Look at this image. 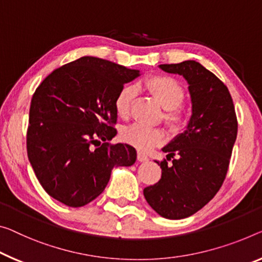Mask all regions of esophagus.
I'll list each match as a JSON object with an SVG mask.
<instances>
[{
    "instance_id": "34e87169",
    "label": "esophagus",
    "mask_w": 262,
    "mask_h": 262,
    "mask_svg": "<svg viewBox=\"0 0 262 262\" xmlns=\"http://www.w3.org/2000/svg\"><path fill=\"white\" fill-rule=\"evenodd\" d=\"M137 158H138L139 162H146L148 160V157L144 154V152H138V155H137Z\"/></svg>"
}]
</instances>
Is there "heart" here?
I'll return each instance as SVG.
<instances>
[{
  "label": "heart",
  "mask_w": 262,
  "mask_h": 262,
  "mask_svg": "<svg viewBox=\"0 0 262 262\" xmlns=\"http://www.w3.org/2000/svg\"><path fill=\"white\" fill-rule=\"evenodd\" d=\"M144 88L152 95L163 108V118L172 130H176L183 123L184 114L180 104L185 99V89L178 80L168 76H156L144 82ZM134 86H124L115 99V110L120 118L125 119L130 114L132 100L135 98ZM120 137L124 142L142 151L151 150L164 140V132L159 127H147L142 124H132L123 128Z\"/></svg>",
  "instance_id": "1"
}]
</instances>
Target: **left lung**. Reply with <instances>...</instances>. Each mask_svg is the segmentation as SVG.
<instances>
[{"instance_id": "1", "label": "left lung", "mask_w": 262, "mask_h": 262, "mask_svg": "<svg viewBox=\"0 0 262 262\" xmlns=\"http://www.w3.org/2000/svg\"><path fill=\"white\" fill-rule=\"evenodd\" d=\"M159 68L187 80L192 116L186 130L163 147L166 159L156 162L162 167V178L144 188V196L163 218L184 219L203 208L220 190L238 120L227 86L200 63L185 61ZM171 159L172 164H168Z\"/></svg>"}]
</instances>
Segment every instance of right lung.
<instances>
[{
    "label": "right lung",
    "mask_w": 262,
    "mask_h": 262,
    "mask_svg": "<svg viewBox=\"0 0 262 262\" xmlns=\"http://www.w3.org/2000/svg\"><path fill=\"white\" fill-rule=\"evenodd\" d=\"M139 70L84 56L56 69L33 96L28 158L52 198L80 207L97 198L112 168L131 166L135 147L110 144L117 135L115 99Z\"/></svg>",
    "instance_id": "1"
}]
</instances>
